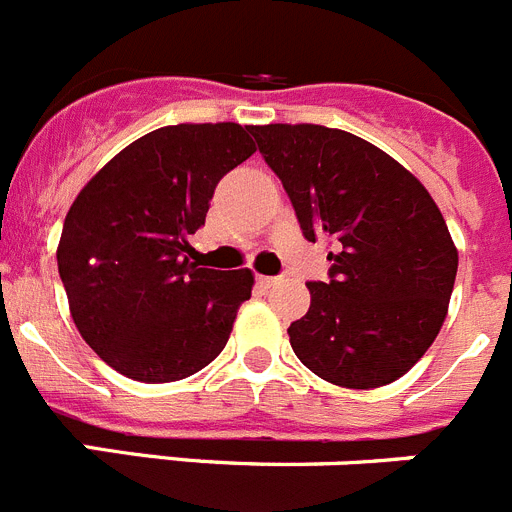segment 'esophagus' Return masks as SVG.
Returning a JSON list of instances; mask_svg holds the SVG:
<instances>
[{"mask_svg":"<svg viewBox=\"0 0 512 512\" xmlns=\"http://www.w3.org/2000/svg\"><path fill=\"white\" fill-rule=\"evenodd\" d=\"M257 280H260V285H265V288H273V285H278L283 278H278V275H275V278L273 275H260Z\"/></svg>","mask_w":512,"mask_h":512,"instance_id":"obj_1","label":"esophagus"}]
</instances>
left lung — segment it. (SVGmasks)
I'll return each mask as SVG.
<instances>
[{
    "mask_svg": "<svg viewBox=\"0 0 512 512\" xmlns=\"http://www.w3.org/2000/svg\"><path fill=\"white\" fill-rule=\"evenodd\" d=\"M308 242L329 237V280L288 329L313 375L342 388L398 380L434 344L459 255L431 193L398 160L321 124L250 127Z\"/></svg>",
    "mask_w": 512,
    "mask_h": 512,
    "instance_id": "left-lung-1",
    "label": "left lung"
}]
</instances>
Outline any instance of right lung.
I'll return each instance as SVG.
<instances>
[{"label":"right lung","mask_w":512,"mask_h":512,"mask_svg":"<svg viewBox=\"0 0 512 512\" xmlns=\"http://www.w3.org/2000/svg\"><path fill=\"white\" fill-rule=\"evenodd\" d=\"M257 147L234 122L173 124L114 155L63 222L58 273L76 329L109 367L137 382L204 370L252 296L250 270L188 260L216 183Z\"/></svg>","instance_id":"add662e5"}]
</instances>
